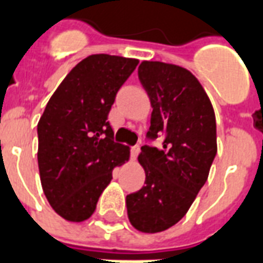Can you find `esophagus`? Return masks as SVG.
Segmentation results:
<instances>
[{
	"instance_id": "34e87169",
	"label": "esophagus",
	"mask_w": 263,
	"mask_h": 263,
	"mask_svg": "<svg viewBox=\"0 0 263 263\" xmlns=\"http://www.w3.org/2000/svg\"><path fill=\"white\" fill-rule=\"evenodd\" d=\"M139 151H141V147L138 146V145H135V146L131 147V159L132 160H135V159H137V156L139 155Z\"/></svg>"
}]
</instances>
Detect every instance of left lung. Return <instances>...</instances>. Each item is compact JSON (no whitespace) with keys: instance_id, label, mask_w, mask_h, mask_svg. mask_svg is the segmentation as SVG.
<instances>
[{"instance_id":"1","label":"left lung","mask_w":263,"mask_h":263,"mask_svg":"<svg viewBox=\"0 0 263 263\" xmlns=\"http://www.w3.org/2000/svg\"><path fill=\"white\" fill-rule=\"evenodd\" d=\"M138 78L153 107L146 139L163 142L141 147L146 180L126 195V211L137 230L159 233L185 216L205 185L217 152L216 118L202 85L185 68L143 61Z\"/></svg>"}]
</instances>
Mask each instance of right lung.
Wrapping results in <instances>:
<instances>
[{
  "label": "right lung",
  "mask_w": 263,
  "mask_h": 263,
  "mask_svg": "<svg viewBox=\"0 0 263 263\" xmlns=\"http://www.w3.org/2000/svg\"><path fill=\"white\" fill-rule=\"evenodd\" d=\"M138 60L95 54L78 64L48 100L37 124L43 191L58 215L89 219L112 178L129 157L107 121L117 92Z\"/></svg>",
  "instance_id": "right-lung-1"
}]
</instances>
